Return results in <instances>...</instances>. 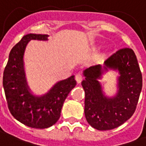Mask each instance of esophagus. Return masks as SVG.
I'll return each instance as SVG.
<instances>
[{
    "instance_id": "34e87169",
    "label": "esophagus",
    "mask_w": 146,
    "mask_h": 146,
    "mask_svg": "<svg viewBox=\"0 0 146 146\" xmlns=\"http://www.w3.org/2000/svg\"><path fill=\"white\" fill-rule=\"evenodd\" d=\"M82 80H83V76H82V74H81V73H78V74L76 75V82H77L78 83H80V82H82Z\"/></svg>"
}]
</instances>
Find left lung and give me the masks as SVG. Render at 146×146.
Returning <instances> with one entry per match:
<instances>
[{"label":"left lung","mask_w":146,"mask_h":146,"mask_svg":"<svg viewBox=\"0 0 146 146\" xmlns=\"http://www.w3.org/2000/svg\"><path fill=\"white\" fill-rule=\"evenodd\" d=\"M108 68L118 69V94L113 98L105 97L97 79ZM82 86L86 94L85 116L89 125L98 130L117 128L131 117L136 111L141 90L143 76L135 53L124 48L110 56L104 66L95 65L84 70Z\"/></svg>","instance_id":"left-lung-1"}]
</instances>
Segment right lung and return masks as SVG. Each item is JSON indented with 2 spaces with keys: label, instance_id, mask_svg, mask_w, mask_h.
Wrapping results in <instances>:
<instances>
[{
  "label": "right lung",
  "instance_id": "obj_1",
  "mask_svg": "<svg viewBox=\"0 0 146 146\" xmlns=\"http://www.w3.org/2000/svg\"><path fill=\"white\" fill-rule=\"evenodd\" d=\"M48 35L29 34L13 46L3 76V86L9 111L27 127L44 129L59 120L64 102L76 85L74 76L60 81L44 96L36 97L29 92L23 69L24 50L31 40H47Z\"/></svg>",
  "mask_w": 146,
  "mask_h": 146
}]
</instances>
